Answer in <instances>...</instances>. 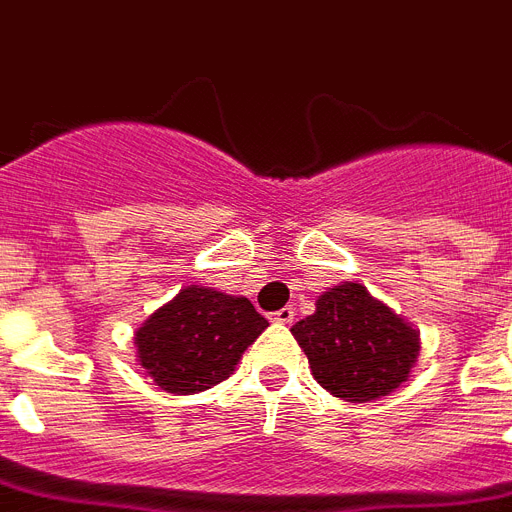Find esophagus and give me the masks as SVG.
<instances>
[{
    "instance_id": "34e87169",
    "label": "esophagus",
    "mask_w": 512,
    "mask_h": 512,
    "mask_svg": "<svg viewBox=\"0 0 512 512\" xmlns=\"http://www.w3.org/2000/svg\"><path fill=\"white\" fill-rule=\"evenodd\" d=\"M273 321L276 324H292L295 321V308H281V311L273 313Z\"/></svg>"
}]
</instances>
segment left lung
<instances>
[{
  "label": "left lung",
  "mask_w": 512,
  "mask_h": 512,
  "mask_svg": "<svg viewBox=\"0 0 512 512\" xmlns=\"http://www.w3.org/2000/svg\"><path fill=\"white\" fill-rule=\"evenodd\" d=\"M292 335L321 388L350 404L390 396L420 358V329L356 281L321 292L316 311L297 321Z\"/></svg>",
  "instance_id": "8db88e82"
}]
</instances>
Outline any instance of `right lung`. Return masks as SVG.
<instances>
[{
	"label": "right lung",
	"instance_id": "add662e5",
	"mask_svg": "<svg viewBox=\"0 0 512 512\" xmlns=\"http://www.w3.org/2000/svg\"><path fill=\"white\" fill-rule=\"evenodd\" d=\"M265 327L247 297L188 284L138 327V364L167 393L193 396L228 380Z\"/></svg>",
	"mask_w": 512,
	"mask_h": 512
}]
</instances>
